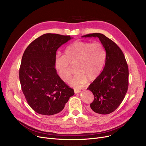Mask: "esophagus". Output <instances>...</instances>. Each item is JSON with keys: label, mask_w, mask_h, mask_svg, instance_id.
Masks as SVG:
<instances>
[{"label": "esophagus", "mask_w": 146, "mask_h": 146, "mask_svg": "<svg viewBox=\"0 0 146 146\" xmlns=\"http://www.w3.org/2000/svg\"><path fill=\"white\" fill-rule=\"evenodd\" d=\"M74 93L76 94H79L81 92V90H76V89H74Z\"/></svg>", "instance_id": "esophagus-1"}]
</instances>
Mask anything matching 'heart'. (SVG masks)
Returning <instances> with one entry per match:
<instances>
[{
	"label": "heart",
	"mask_w": 146,
	"mask_h": 146,
	"mask_svg": "<svg viewBox=\"0 0 146 146\" xmlns=\"http://www.w3.org/2000/svg\"><path fill=\"white\" fill-rule=\"evenodd\" d=\"M106 51L98 42L76 41L66 48L64 56H57L55 67L61 79L67 82L72 73L70 66H75L76 74L69 84L76 88H82L88 82L95 80L105 64Z\"/></svg>",
	"instance_id": "1"
}]
</instances>
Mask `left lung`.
Instances as JSON below:
<instances>
[{"label": "left lung", "mask_w": 146, "mask_h": 146, "mask_svg": "<svg viewBox=\"0 0 146 146\" xmlns=\"http://www.w3.org/2000/svg\"><path fill=\"white\" fill-rule=\"evenodd\" d=\"M82 37H98L106 51L103 70L87 89L94 95L90 111L109 114L119 106L128 90L129 73L125 56L118 46L104 34L94 33Z\"/></svg>", "instance_id": "left-lung-1"}]
</instances>
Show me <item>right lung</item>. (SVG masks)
Masks as SVG:
<instances>
[{
    "label": "right lung",
    "mask_w": 146,
    "mask_h": 146,
    "mask_svg": "<svg viewBox=\"0 0 146 146\" xmlns=\"http://www.w3.org/2000/svg\"><path fill=\"white\" fill-rule=\"evenodd\" d=\"M70 35L45 34L25 50L19 68L22 90L34 111L52 115L62 111L74 90L61 79L55 68L56 51Z\"/></svg>",
    "instance_id": "obj_1"
}]
</instances>
